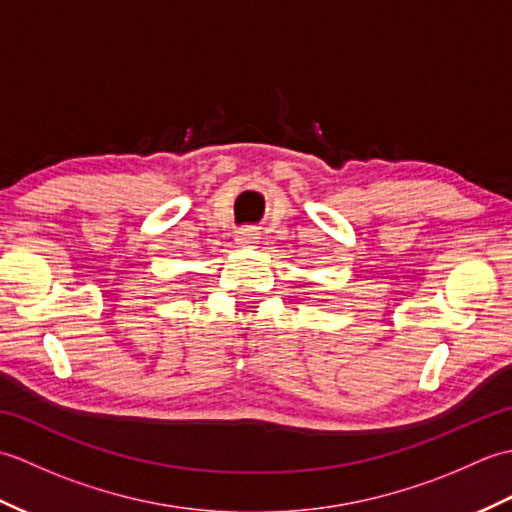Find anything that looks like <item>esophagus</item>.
I'll return each instance as SVG.
<instances>
[{"mask_svg": "<svg viewBox=\"0 0 512 512\" xmlns=\"http://www.w3.org/2000/svg\"><path fill=\"white\" fill-rule=\"evenodd\" d=\"M257 242H259V231H255V228H242V231H237L239 246H253Z\"/></svg>", "mask_w": 512, "mask_h": 512, "instance_id": "1", "label": "esophagus"}]
</instances>
